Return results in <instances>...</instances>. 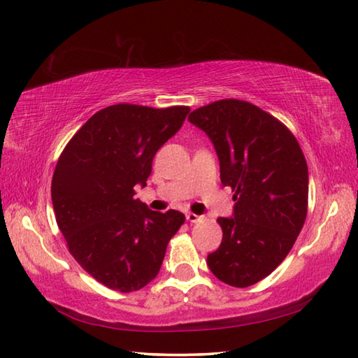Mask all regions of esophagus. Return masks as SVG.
<instances>
[{"mask_svg": "<svg viewBox=\"0 0 358 358\" xmlns=\"http://www.w3.org/2000/svg\"><path fill=\"white\" fill-rule=\"evenodd\" d=\"M200 218H201V217H199L196 214H192V212H189V214H186V220H187L189 223H196Z\"/></svg>", "mask_w": 358, "mask_h": 358, "instance_id": "esophagus-1", "label": "esophagus"}]
</instances>
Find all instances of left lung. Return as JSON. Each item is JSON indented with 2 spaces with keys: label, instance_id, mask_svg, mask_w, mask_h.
Instances as JSON below:
<instances>
[{
  "label": "left lung",
  "instance_id": "left-lung-1",
  "mask_svg": "<svg viewBox=\"0 0 358 358\" xmlns=\"http://www.w3.org/2000/svg\"><path fill=\"white\" fill-rule=\"evenodd\" d=\"M234 192V217L218 218L222 245L208 255L212 273L234 287L266 278L285 260L308 215V164L294 134L258 106L226 98L191 112Z\"/></svg>",
  "mask_w": 358,
  "mask_h": 358
}]
</instances>
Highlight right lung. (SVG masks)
I'll return each instance as SVG.
<instances>
[{"mask_svg":"<svg viewBox=\"0 0 358 358\" xmlns=\"http://www.w3.org/2000/svg\"><path fill=\"white\" fill-rule=\"evenodd\" d=\"M189 106L120 103L94 113L66 144L53 172L52 203L77 263L106 287L134 292L157 277L167 243L185 223L135 199L157 150L183 124Z\"/></svg>","mask_w":358,"mask_h":358,"instance_id":"obj_1","label":"right lung"}]
</instances>
